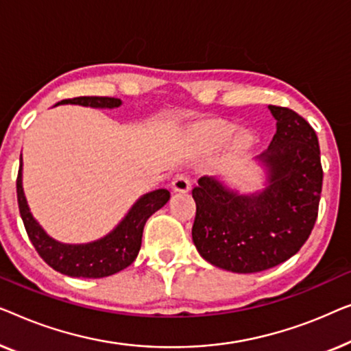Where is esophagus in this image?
Instances as JSON below:
<instances>
[{
    "label": "esophagus",
    "mask_w": 351,
    "mask_h": 351,
    "mask_svg": "<svg viewBox=\"0 0 351 351\" xmlns=\"http://www.w3.org/2000/svg\"><path fill=\"white\" fill-rule=\"evenodd\" d=\"M171 189L175 192H181V194H186V192L191 191V180L189 176L186 175H176L171 181Z\"/></svg>",
    "instance_id": "obj_1"
}]
</instances>
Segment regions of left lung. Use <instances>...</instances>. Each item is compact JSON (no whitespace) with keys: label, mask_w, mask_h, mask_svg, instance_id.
<instances>
[{"label":"left lung","mask_w":351,"mask_h":351,"mask_svg":"<svg viewBox=\"0 0 351 351\" xmlns=\"http://www.w3.org/2000/svg\"><path fill=\"white\" fill-rule=\"evenodd\" d=\"M275 135L256 157L263 186L240 192L219 176H202L192 241L206 263L235 274L275 267L307 241L318 215L323 170L317 133L288 108L267 106Z\"/></svg>","instance_id":"8db88e82"}]
</instances>
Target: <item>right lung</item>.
Here are the masks:
<instances>
[{"label": "right lung", "instance_id": "add662e5", "mask_svg": "<svg viewBox=\"0 0 351 351\" xmlns=\"http://www.w3.org/2000/svg\"><path fill=\"white\" fill-rule=\"evenodd\" d=\"M58 105H81L97 108V110H114L122 105V100L114 97H77L58 101L56 106ZM22 167L23 162L21 156L17 200L27 234L46 264L68 276L103 278V276L114 275L128 267L140 253L146 221L170 199V192L167 189L146 192L130 206V210L114 229L103 235L101 239L88 241V243H63L49 235L29 210L25 191H23Z\"/></svg>", "mask_w": 351, "mask_h": 351}]
</instances>
